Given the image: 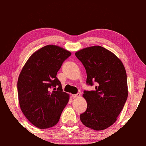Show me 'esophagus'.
Listing matches in <instances>:
<instances>
[{
    "instance_id": "1",
    "label": "esophagus",
    "mask_w": 146,
    "mask_h": 146,
    "mask_svg": "<svg viewBox=\"0 0 146 146\" xmlns=\"http://www.w3.org/2000/svg\"><path fill=\"white\" fill-rule=\"evenodd\" d=\"M80 95H81V94H80V93H78L75 94H73L72 96H73V98H78V97H79Z\"/></svg>"
}]
</instances>
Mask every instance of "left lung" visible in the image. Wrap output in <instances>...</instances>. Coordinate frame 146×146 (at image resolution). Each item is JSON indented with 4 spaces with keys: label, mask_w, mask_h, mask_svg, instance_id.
<instances>
[{
    "label": "left lung",
    "mask_w": 146,
    "mask_h": 146,
    "mask_svg": "<svg viewBox=\"0 0 146 146\" xmlns=\"http://www.w3.org/2000/svg\"><path fill=\"white\" fill-rule=\"evenodd\" d=\"M87 72L88 85L96 83L94 91H84L87 102L81 122L94 130H102L116 122L128 98L126 69L113 53L96 46L75 53Z\"/></svg>",
    "instance_id": "obj_1"
}]
</instances>
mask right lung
<instances>
[{"label":"right lung","instance_id":"1","mask_svg":"<svg viewBox=\"0 0 146 146\" xmlns=\"http://www.w3.org/2000/svg\"><path fill=\"white\" fill-rule=\"evenodd\" d=\"M71 55L59 46H46L33 53L20 73L17 88L20 108L38 128L55 126L69 101V94L63 91L56 75Z\"/></svg>","mask_w":146,"mask_h":146}]
</instances>
